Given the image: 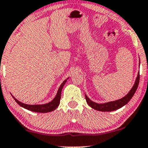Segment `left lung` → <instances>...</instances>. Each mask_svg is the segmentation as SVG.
I'll list each match as a JSON object with an SVG mask.
<instances>
[{
  "label": "left lung",
  "instance_id": "obj_1",
  "mask_svg": "<svg viewBox=\"0 0 148 148\" xmlns=\"http://www.w3.org/2000/svg\"><path fill=\"white\" fill-rule=\"evenodd\" d=\"M140 63V62L139 61V65ZM139 80L140 75L139 73H138L137 77H136V81H135L134 85H133L131 90L128 92V93L125 96L122 97L121 99H117L116 100V101L102 103V104H98V103H96L95 102V101H92V100L85 95V99H86L87 103L88 104V105L90 106V107L95 109V110L100 111V112H112V111L117 110V109H120V108L123 107V106L125 105V104L131 100V98L133 97V96L134 95V94L136 92V90H137L138 88V84H139Z\"/></svg>",
  "mask_w": 148,
  "mask_h": 148
}]
</instances>
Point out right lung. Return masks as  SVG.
Returning a JSON list of instances; mask_svg holds the SVG:
<instances>
[{
    "label": "right lung",
    "instance_id": "1",
    "mask_svg": "<svg viewBox=\"0 0 148 148\" xmlns=\"http://www.w3.org/2000/svg\"><path fill=\"white\" fill-rule=\"evenodd\" d=\"M69 78V77H68ZM68 78L66 79L63 82L61 83V85H60L59 88H58V92H57L56 95L55 96V97L51 100L49 102L47 103V104H24V103L21 102V101H18L15 97L12 96L13 99L15 100V101L22 107L25 108V109H27V110L31 111V112H39V113H47L52 112V111L55 110L58 105L60 104V99H61V91L62 89H63V86L66 84V82H67V80Z\"/></svg>",
    "mask_w": 148,
    "mask_h": 148
}]
</instances>
